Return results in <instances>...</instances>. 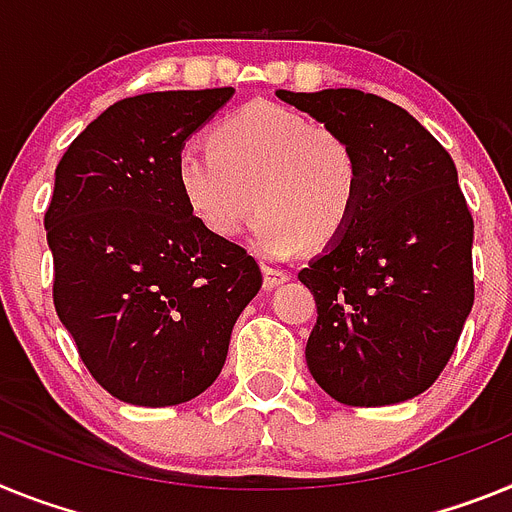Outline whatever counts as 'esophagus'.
<instances>
[{"label":"esophagus","mask_w":512,"mask_h":512,"mask_svg":"<svg viewBox=\"0 0 512 512\" xmlns=\"http://www.w3.org/2000/svg\"><path fill=\"white\" fill-rule=\"evenodd\" d=\"M262 273H265V288H268V291H273V288H278L281 283H286L288 278H291L286 270L273 268V265H262Z\"/></svg>","instance_id":"esophagus-1"}]
</instances>
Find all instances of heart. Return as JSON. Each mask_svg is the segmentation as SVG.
I'll return each instance as SVG.
<instances>
[{
  "mask_svg": "<svg viewBox=\"0 0 512 512\" xmlns=\"http://www.w3.org/2000/svg\"><path fill=\"white\" fill-rule=\"evenodd\" d=\"M211 146H182L175 180L190 213L216 237H234L255 201L252 234L273 257L332 242L353 219L358 157L340 133L306 115L250 102L213 128Z\"/></svg>",
  "mask_w": 512,
  "mask_h": 512,
  "instance_id": "obj_1",
  "label": "heart"
}]
</instances>
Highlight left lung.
Segmentation results:
<instances>
[{"label":"left lung","mask_w":512,"mask_h":512,"mask_svg":"<svg viewBox=\"0 0 512 512\" xmlns=\"http://www.w3.org/2000/svg\"><path fill=\"white\" fill-rule=\"evenodd\" d=\"M275 97L340 133L361 164L353 219L299 273L317 324L306 366L332 399L384 407L446 368L474 304V221L456 164L430 131L361 90Z\"/></svg>","instance_id":"8db88e82"}]
</instances>
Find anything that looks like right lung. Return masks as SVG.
<instances>
[{"label": "right lung", "instance_id": "right-lung-1", "mask_svg": "<svg viewBox=\"0 0 512 512\" xmlns=\"http://www.w3.org/2000/svg\"><path fill=\"white\" fill-rule=\"evenodd\" d=\"M234 90H170L110 105L71 141L46 211L53 304L97 384L172 407L219 379L231 330L262 286L255 257L190 213L185 141Z\"/></svg>", "mask_w": 512, "mask_h": 512}]
</instances>
